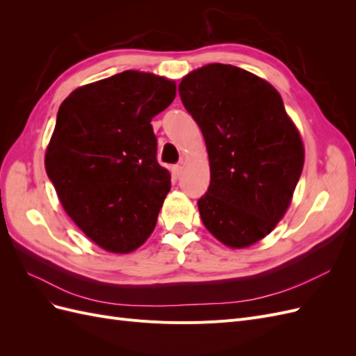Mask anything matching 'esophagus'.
<instances>
[{"label":"esophagus","instance_id":"obj_1","mask_svg":"<svg viewBox=\"0 0 356 356\" xmlns=\"http://www.w3.org/2000/svg\"><path fill=\"white\" fill-rule=\"evenodd\" d=\"M181 172H182V166L181 165H175L174 168H172V175H174L175 178H179Z\"/></svg>","mask_w":356,"mask_h":356}]
</instances>
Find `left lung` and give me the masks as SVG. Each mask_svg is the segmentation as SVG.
Masks as SVG:
<instances>
[{"label": "left lung", "mask_w": 356, "mask_h": 356, "mask_svg": "<svg viewBox=\"0 0 356 356\" xmlns=\"http://www.w3.org/2000/svg\"><path fill=\"white\" fill-rule=\"evenodd\" d=\"M208 148L211 182L197 200L200 218L230 248L270 233L288 209L305 148L281 95L252 72L211 63L178 86Z\"/></svg>", "instance_id": "obj_1"}]
</instances>
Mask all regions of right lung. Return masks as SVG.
Wrapping results in <instances>:
<instances>
[{"instance_id":"1","label":"right lung","mask_w":356,"mask_h":356,"mask_svg":"<svg viewBox=\"0 0 356 356\" xmlns=\"http://www.w3.org/2000/svg\"><path fill=\"white\" fill-rule=\"evenodd\" d=\"M177 95L175 81L123 71L75 89L62 102L46 170L63 209L104 250L126 254L156 227L170 190L149 124Z\"/></svg>"}]
</instances>
